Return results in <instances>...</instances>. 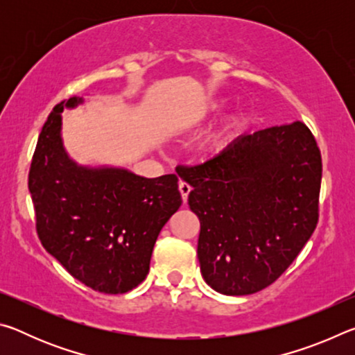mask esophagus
Segmentation results:
<instances>
[{"instance_id":"obj_1","label":"esophagus","mask_w":355,"mask_h":355,"mask_svg":"<svg viewBox=\"0 0 355 355\" xmlns=\"http://www.w3.org/2000/svg\"><path fill=\"white\" fill-rule=\"evenodd\" d=\"M178 189H180V194H182L183 202L186 203V202H188V196H189V192H191V186L188 183H184V182H180L178 183Z\"/></svg>"}]
</instances>
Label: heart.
Masks as SVG:
<instances>
[{
    "mask_svg": "<svg viewBox=\"0 0 355 355\" xmlns=\"http://www.w3.org/2000/svg\"><path fill=\"white\" fill-rule=\"evenodd\" d=\"M225 98H213L205 101V103L200 106H197L196 110L191 112V116L186 119L183 130L196 128L197 125L205 122L208 117L218 114L222 107L225 106ZM245 120L248 119H245V112L243 110H233L230 112H227L225 116H222L219 119L218 123L213 125V127L202 136V139L199 141V152L209 156L224 152V150L236 139L239 133H241L245 125Z\"/></svg>",
    "mask_w": 355,
    "mask_h": 355,
    "instance_id": "1",
    "label": "heart"
}]
</instances>
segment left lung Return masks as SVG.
Returning <instances> with one entry per match:
<instances>
[{
	"mask_svg": "<svg viewBox=\"0 0 355 355\" xmlns=\"http://www.w3.org/2000/svg\"><path fill=\"white\" fill-rule=\"evenodd\" d=\"M177 173L192 186L203 279L227 296L271 285L316 227L321 153L299 120L239 136L219 156Z\"/></svg>",
	"mask_w": 355,
	"mask_h": 355,
	"instance_id": "obj_1",
	"label": "left lung"
}]
</instances>
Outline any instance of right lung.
Listing matches in <instances>:
<instances>
[{"instance_id":"right-lung-1","label":"right lung","mask_w":355,"mask_h":355,"mask_svg":"<svg viewBox=\"0 0 355 355\" xmlns=\"http://www.w3.org/2000/svg\"><path fill=\"white\" fill-rule=\"evenodd\" d=\"M55 106L39 135L29 171L37 233L50 255L95 291L122 294L147 277L161 228L182 205L175 173L146 178L125 167L83 166L62 141V111Z\"/></svg>"}]
</instances>
